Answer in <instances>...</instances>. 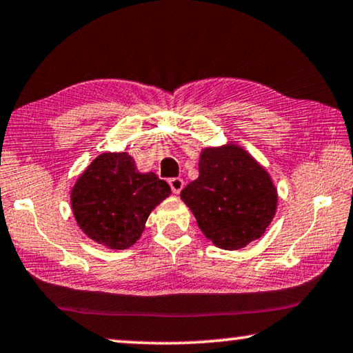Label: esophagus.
I'll list each match as a JSON object with an SVG mask.
<instances>
[{"label":"esophagus","mask_w":353,"mask_h":353,"mask_svg":"<svg viewBox=\"0 0 353 353\" xmlns=\"http://www.w3.org/2000/svg\"><path fill=\"white\" fill-rule=\"evenodd\" d=\"M168 185H170L173 194H180L181 189L185 188V181H183L181 178H170V180H168Z\"/></svg>","instance_id":"1"}]
</instances>
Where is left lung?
<instances>
[{
  "label": "left lung",
  "instance_id": "obj_1",
  "mask_svg": "<svg viewBox=\"0 0 353 353\" xmlns=\"http://www.w3.org/2000/svg\"><path fill=\"white\" fill-rule=\"evenodd\" d=\"M199 228L216 247L239 250L259 239L277 208L269 173L237 145L205 148L199 178L181 191Z\"/></svg>",
  "mask_w": 353,
  "mask_h": 353
}]
</instances>
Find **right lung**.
<instances>
[{
	"label": "right lung",
	"instance_id": "obj_1",
	"mask_svg": "<svg viewBox=\"0 0 353 353\" xmlns=\"http://www.w3.org/2000/svg\"><path fill=\"white\" fill-rule=\"evenodd\" d=\"M170 186L156 173H140L127 152H103L92 161L71 191V207L85 236L111 250L140 239Z\"/></svg>",
	"mask_w": 353,
	"mask_h": 353
}]
</instances>
